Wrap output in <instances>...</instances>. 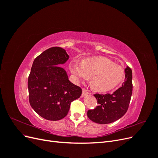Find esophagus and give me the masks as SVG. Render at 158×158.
Instances as JSON below:
<instances>
[{
    "label": "esophagus",
    "instance_id": "esophagus-1",
    "mask_svg": "<svg viewBox=\"0 0 158 158\" xmlns=\"http://www.w3.org/2000/svg\"><path fill=\"white\" fill-rule=\"evenodd\" d=\"M89 93L88 92V91L85 89H83V91H82V97H85L87 95H88Z\"/></svg>",
    "mask_w": 158,
    "mask_h": 158
}]
</instances>
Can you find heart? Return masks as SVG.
Instances as JSON below:
<instances>
[{"mask_svg": "<svg viewBox=\"0 0 158 158\" xmlns=\"http://www.w3.org/2000/svg\"><path fill=\"white\" fill-rule=\"evenodd\" d=\"M69 69L76 82H89L93 89L106 92L117 88L125 78V71L121 66L103 56H93L84 59L80 63L71 60Z\"/></svg>", "mask_w": 158, "mask_h": 158, "instance_id": "1", "label": "heart"}]
</instances>
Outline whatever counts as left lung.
<instances>
[{"label":"left lung","mask_w":158,"mask_h":158,"mask_svg":"<svg viewBox=\"0 0 158 158\" xmlns=\"http://www.w3.org/2000/svg\"><path fill=\"white\" fill-rule=\"evenodd\" d=\"M125 71V80L122 87L111 94L94 95L98 106L88 111L87 115L91 121L99 124H109L117 121L126 113L132 93V73L128 66Z\"/></svg>","instance_id":"1"}]
</instances>
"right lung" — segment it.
<instances>
[{
  "label": "right lung",
  "mask_w": 158,
  "mask_h": 158,
  "mask_svg": "<svg viewBox=\"0 0 158 158\" xmlns=\"http://www.w3.org/2000/svg\"><path fill=\"white\" fill-rule=\"evenodd\" d=\"M69 58L65 49L53 47L43 52L33 63L27 82L30 103L47 120L63 118L71 102L82 94V89L70 82L66 70L58 66Z\"/></svg>",
  "instance_id": "right-lung-1"
}]
</instances>
